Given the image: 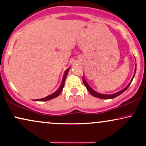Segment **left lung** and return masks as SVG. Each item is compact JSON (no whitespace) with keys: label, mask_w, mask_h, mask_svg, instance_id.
<instances>
[{"label":"left lung","mask_w":146,"mask_h":146,"mask_svg":"<svg viewBox=\"0 0 146 146\" xmlns=\"http://www.w3.org/2000/svg\"><path fill=\"white\" fill-rule=\"evenodd\" d=\"M135 71H136V66H135ZM134 78V77H133ZM133 78L132 79L131 82H130V83H129V84L125 88H124V89L121 90V91L118 92V93H114V94H111V95H106V94H102V93H98V92L95 91V90L93 89V88H92L91 86H90L89 84H88V82H87V81L86 80V79H85L84 78H82V80H83V82H84V84L85 86L86 87L87 90H88V91L89 92V93L91 94L93 96L95 97V98H100V99H113L115 98H116V97L119 96V95H120L121 94V93H123V92L125 91V90H126L127 88H128V86H130V84H131L132 80H133Z\"/></svg>","instance_id":"left-lung-1"}]
</instances>
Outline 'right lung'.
<instances>
[{"mask_svg":"<svg viewBox=\"0 0 146 146\" xmlns=\"http://www.w3.org/2000/svg\"><path fill=\"white\" fill-rule=\"evenodd\" d=\"M70 68H68V69L66 70V71H65L64 72V75L63 78H62V84L61 85H60V88H58V90H56V92H55L54 93H53V94L48 95V96L46 97V98H42V99H40V100H36V101H40V102H43V101H48V100H52V99L53 98H56L59 95L60 93H61V92L62 91V89H63V87H64V82H65V80H66V75L68 74V72L69 71Z\"/></svg>","mask_w":146,"mask_h":146,"instance_id":"right-lung-1","label":"right lung"}]
</instances>
